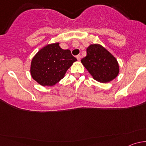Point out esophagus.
<instances>
[{"instance_id":"obj_1","label":"esophagus","mask_w":146,"mask_h":146,"mask_svg":"<svg viewBox=\"0 0 146 146\" xmlns=\"http://www.w3.org/2000/svg\"><path fill=\"white\" fill-rule=\"evenodd\" d=\"M76 58H77L78 61H80V58H81V56H80V55L76 56Z\"/></svg>"}]
</instances>
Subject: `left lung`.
Returning <instances> with one entry per match:
<instances>
[{"label": "left lung", "instance_id": "8db88e82", "mask_svg": "<svg viewBox=\"0 0 146 146\" xmlns=\"http://www.w3.org/2000/svg\"><path fill=\"white\" fill-rule=\"evenodd\" d=\"M86 51V56L82 58L81 63L94 80L106 83L118 76V61L107 48L99 44H93Z\"/></svg>", "mask_w": 146, "mask_h": 146}]
</instances>
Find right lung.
Instances as JSON below:
<instances>
[{"instance_id":"1","label":"right lung","mask_w":146,"mask_h":146,"mask_svg":"<svg viewBox=\"0 0 146 146\" xmlns=\"http://www.w3.org/2000/svg\"><path fill=\"white\" fill-rule=\"evenodd\" d=\"M77 61L69 49H63L59 43L48 44L32 58L30 74L42 86H54L64 78L68 69Z\"/></svg>"}]
</instances>
